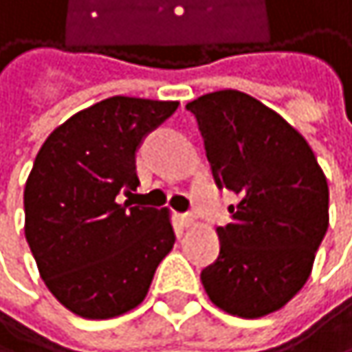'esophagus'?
<instances>
[{
	"label": "esophagus",
	"instance_id": "esophagus-1",
	"mask_svg": "<svg viewBox=\"0 0 352 352\" xmlns=\"http://www.w3.org/2000/svg\"><path fill=\"white\" fill-rule=\"evenodd\" d=\"M179 221H182V225H184V227H196V223H198L196 214H192V212L179 214Z\"/></svg>",
	"mask_w": 352,
	"mask_h": 352
}]
</instances>
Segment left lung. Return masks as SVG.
I'll use <instances>...</instances> for the list:
<instances>
[{
  "mask_svg": "<svg viewBox=\"0 0 352 352\" xmlns=\"http://www.w3.org/2000/svg\"><path fill=\"white\" fill-rule=\"evenodd\" d=\"M221 190L239 196L219 227L221 252L200 278L210 301L237 318L285 307L307 283L328 231V182L305 138L239 90L186 104Z\"/></svg>",
  "mask_w": 352,
  "mask_h": 352,
  "instance_id": "left-lung-1",
  "label": "left lung"
}]
</instances>
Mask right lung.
<instances>
[{
  "label": "right lung",
  "instance_id": "1",
  "mask_svg": "<svg viewBox=\"0 0 352 352\" xmlns=\"http://www.w3.org/2000/svg\"><path fill=\"white\" fill-rule=\"evenodd\" d=\"M177 100L111 96L51 131L24 188V235L41 278L72 314L138 307L175 233L166 208L119 204L140 186L135 152Z\"/></svg>",
  "mask_w": 352,
  "mask_h": 352
}]
</instances>
